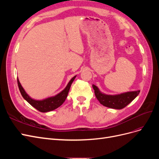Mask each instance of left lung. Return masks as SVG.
Returning a JSON list of instances; mask_svg holds the SVG:
<instances>
[{
    "label": "left lung",
    "mask_w": 159,
    "mask_h": 159,
    "mask_svg": "<svg viewBox=\"0 0 159 159\" xmlns=\"http://www.w3.org/2000/svg\"><path fill=\"white\" fill-rule=\"evenodd\" d=\"M92 87L94 89L95 97L101 104L107 107L115 109H121L125 107L140 92V90H138L134 91H129V92L119 95H111L101 92L98 88L95 85H93Z\"/></svg>",
    "instance_id": "obj_1"
}]
</instances>
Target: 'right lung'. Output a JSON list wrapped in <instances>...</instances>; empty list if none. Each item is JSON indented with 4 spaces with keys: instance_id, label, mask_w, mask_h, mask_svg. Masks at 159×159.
Segmentation results:
<instances>
[{
    "instance_id": "right-lung-1",
    "label": "right lung",
    "mask_w": 159,
    "mask_h": 159,
    "mask_svg": "<svg viewBox=\"0 0 159 159\" xmlns=\"http://www.w3.org/2000/svg\"><path fill=\"white\" fill-rule=\"evenodd\" d=\"M75 77L76 75L73 77V78L71 79V80L69 81V83L68 85H67L66 88L63 91H61L60 93L57 94L56 95L54 96V97L48 98L43 100H35V99H32L30 96L26 93L25 89H24L22 87V85L20 83V81H19L18 78H17V82H18L19 90H20V93L22 95L23 98L26 101H27V102L29 103L32 107H34L35 109L39 111L46 113V112L54 110L63 104V103L65 102L67 96H68L71 85L72 82L74 81Z\"/></svg>"
}]
</instances>
